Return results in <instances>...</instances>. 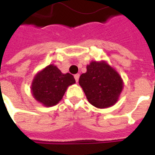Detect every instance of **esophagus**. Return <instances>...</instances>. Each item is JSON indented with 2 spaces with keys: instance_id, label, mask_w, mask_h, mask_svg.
Instances as JSON below:
<instances>
[{
  "instance_id": "obj_1",
  "label": "esophagus",
  "mask_w": 155,
  "mask_h": 155,
  "mask_svg": "<svg viewBox=\"0 0 155 155\" xmlns=\"http://www.w3.org/2000/svg\"><path fill=\"white\" fill-rule=\"evenodd\" d=\"M74 79H75V81H76V82H78V81H79V78H80V74H74Z\"/></svg>"
}]
</instances>
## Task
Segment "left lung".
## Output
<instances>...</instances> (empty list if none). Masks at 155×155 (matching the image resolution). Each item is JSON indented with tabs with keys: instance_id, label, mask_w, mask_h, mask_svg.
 Masks as SVG:
<instances>
[{
	"instance_id": "obj_1",
	"label": "left lung",
	"mask_w": 155,
	"mask_h": 155,
	"mask_svg": "<svg viewBox=\"0 0 155 155\" xmlns=\"http://www.w3.org/2000/svg\"><path fill=\"white\" fill-rule=\"evenodd\" d=\"M87 71L82 74L79 84L88 101L94 107L104 109L116 103L123 90L119 73L105 61H91Z\"/></svg>"
}]
</instances>
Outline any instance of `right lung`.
<instances>
[{"label":"right lung","mask_w":155,"mask_h":155,"mask_svg":"<svg viewBox=\"0 0 155 155\" xmlns=\"http://www.w3.org/2000/svg\"><path fill=\"white\" fill-rule=\"evenodd\" d=\"M74 83L75 80L72 74H63L55 65L49 64L34 77L32 95L45 106H54L61 101L68 86Z\"/></svg>","instance_id":"1"}]
</instances>
